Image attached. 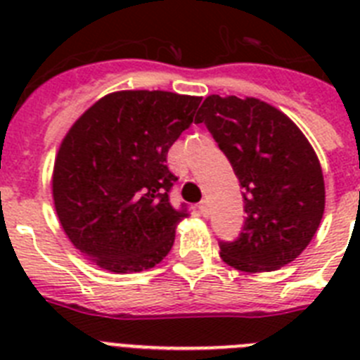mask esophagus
Returning <instances> with one entry per match:
<instances>
[{
  "label": "esophagus",
  "mask_w": 360,
  "mask_h": 360,
  "mask_svg": "<svg viewBox=\"0 0 360 360\" xmlns=\"http://www.w3.org/2000/svg\"><path fill=\"white\" fill-rule=\"evenodd\" d=\"M198 209H200V212H202L203 216H207L209 214V202H207V200H202V202L198 203Z\"/></svg>",
  "instance_id": "34e87169"
}]
</instances>
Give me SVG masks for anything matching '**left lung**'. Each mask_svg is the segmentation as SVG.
<instances>
[{"mask_svg":"<svg viewBox=\"0 0 360 360\" xmlns=\"http://www.w3.org/2000/svg\"><path fill=\"white\" fill-rule=\"evenodd\" d=\"M196 124H205L243 187L247 218L219 256L243 272H269L294 262L324 212V180L307 136L274 106L247 97L211 95Z\"/></svg>","mask_w":360,"mask_h":360,"instance_id":"1","label":"left lung"}]
</instances>
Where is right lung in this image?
Wrapping results in <instances>:
<instances>
[{
  "mask_svg": "<svg viewBox=\"0 0 360 360\" xmlns=\"http://www.w3.org/2000/svg\"><path fill=\"white\" fill-rule=\"evenodd\" d=\"M200 97L117 91L82 113L53 165V203L82 256L117 274L160 263L187 205L173 207L178 178L167 151L195 119Z\"/></svg>",
  "mask_w": 360,
  "mask_h": 360,
  "instance_id": "add662e5",
  "label": "right lung"
}]
</instances>
